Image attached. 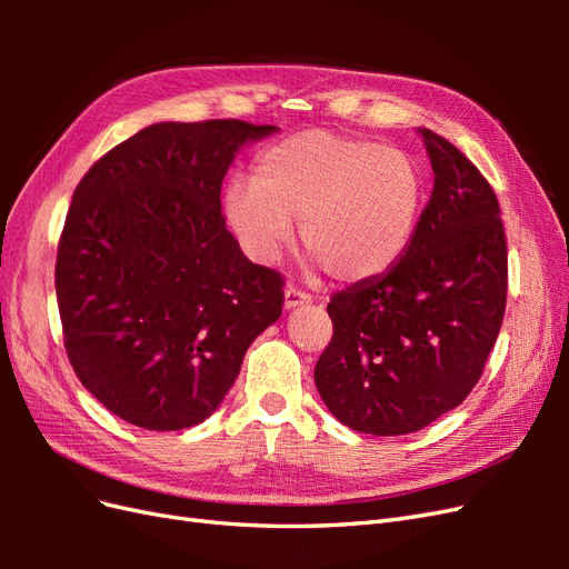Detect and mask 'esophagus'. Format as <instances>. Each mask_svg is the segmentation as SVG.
Instances as JSON below:
<instances>
[{
	"label": "esophagus",
	"instance_id": "esophagus-1",
	"mask_svg": "<svg viewBox=\"0 0 569 569\" xmlns=\"http://www.w3.org/2000/svg\"><path fill=\"white\" fill-rule=\"evenodd\" d=\"M311 295H306V291L297 289V287H287L284 289V308H297V306H306L311 303Z\"/></svg>",
	"mask_w": 569,
	"mask_h": 569
}]
</instances>
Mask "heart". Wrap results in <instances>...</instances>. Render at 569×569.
<instances>
[{
	"label": "heart",
	"instance_id": "heart-1",
	"mask_svg": "<svg viewBox=\"0 0 569 569\" xmlns=\"http://www.w3.org/2000/svg\"><path fill=\"white\" fill-rule=\"evenodd\" d=\"M226 218L256 261L268 263L291 239L341 282L389 272L416 239L427 182L410 153L330 130H306L268 147L253 180L226 189Z\"/></svg>",
	"mask_w": 569,
	"mask_h": 569
}]
</instances>
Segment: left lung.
I'll use <instances>...</instances> for the list:
<instances>
[{"label":"left lung","instance_id":"1","mask_svg":"<svg viewBox=\"0 0 569 569\" xmlns=\"http://www.w3.org/2000/svg\"><path fill=\"white\" fill-rule=\"evenodd\" d=\"M435 189L406 256L327 303L332 341L316 387L356 432L399 437L460 406L479 382L506 313L508 247L487 178L420 128Z\"/></svg>","mask_w":569,"mask_h":569}]
</instances>
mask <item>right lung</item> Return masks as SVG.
<instances>
[{
    "mask_svg": "<svg viewBox=\"0 0 569 569\" xmlns=\"http://www.w3.org/2000/svg\"><path fill=\"white\" fill-rule=\"evenodd\" d=\"M274 130L234 118L157 123L76 187L54 272L63 347L120 420L151 432L203 422L282 316V274L251 263L220 213L234 153Z\"/></svg>",
    "mask_w": 569,
    "mask_h": 569,
    "instance_id": "add662e5",
    "label": "right lung"
}]
</instances>
